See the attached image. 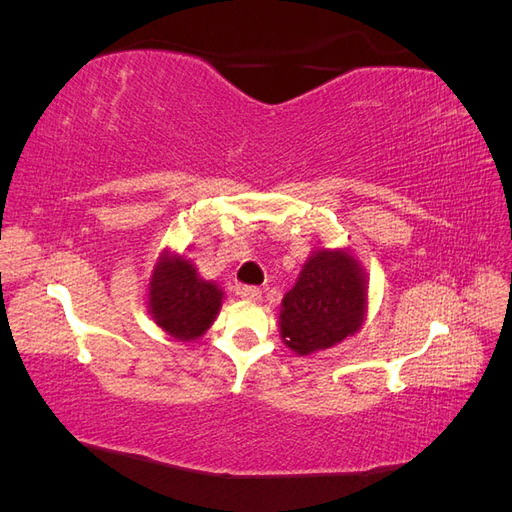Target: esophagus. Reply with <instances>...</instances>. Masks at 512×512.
<instances>
[{
  "instance_id": "1",
  "label": "esophagus",
  "mask_w": 512,
  "mask_h": 512,
  "mask_svg": "<svg viewBox=\"0 0 512 512\" xmlns=\"http://www.w3.org/2000/svg\"><path fill=\"white\" fill-rule=\"evenodd\" d=\"M239 294H241V299H245V301H258L262 290L258 286H241Z\"/></svg>"
}]
</instances>
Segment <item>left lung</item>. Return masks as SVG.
Listing matches in <instances>:
<instances>
[{
    "instance_id": "8db88e82",
    "label": "left lung",
    "mask_w": 512,
    "mask_h": 512,
    "mask_svg": "<svg viewBox=\"0 0 512 512\" xmlns=\"http://www.w3.org/2000/svg\"><path fill=\"white\" fill-rule=\"evenodd\" d=\"M365 297L352 256L327 250L314 254L282 301L280 327L286 346L309 354L339 344L361 327Z\"/></svg>"
}]
</instances>
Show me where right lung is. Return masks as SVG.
Here are the masks:
<instances>
[{"label":"right lung","instance_id":"right-lung-1","mask_svg":"<svg viewBox=\"0 0 512 512\" xmlns=\"http://www.w3.org/2000/svg\"><path fill=\"white\" fill-rule=\"evenodd\" d=\"M222 305V290L200 280L188 258H162L149 284L153 320L177 339L203 335Z\"/></svg>","mask_w":512,"mask_h":512}]
</instances>
